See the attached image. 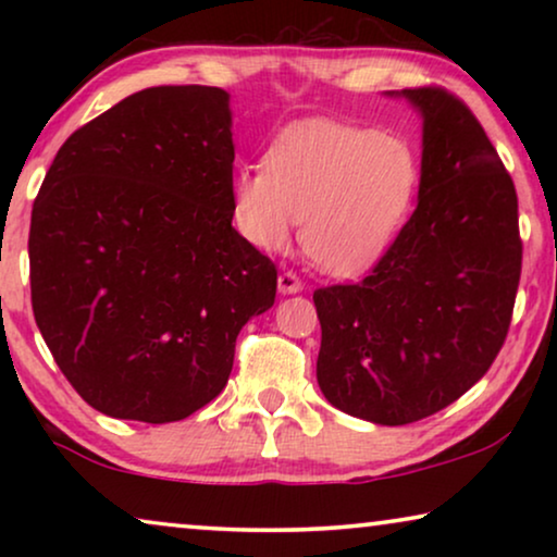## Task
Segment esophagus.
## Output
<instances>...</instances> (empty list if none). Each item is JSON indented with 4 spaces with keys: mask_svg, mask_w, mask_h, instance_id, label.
Here are the masks:
<instances>
[{
    "mask_svg": "<svg viewBox=\"0 0 557 557\" xmlns=\"http://www.w3.org/2000/svg\"><path fill=\"white\" fill-rule=\"evenodd\" d=\"M304 288V284H301V278L296 276L294 271H284L278 276V292L281 294H299Z\"/></svg>",
    "mask_w": 557,
    "mask_h": 557,
    "instance_id": "1",
    "label": "esophagus"
}]
</instances>
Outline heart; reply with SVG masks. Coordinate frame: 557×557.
Returning a JSON list of instances; mask_svg holds the SVG:
<instances>
[{
    "instance_id": "1",
    "label": "heart",
    "mask_w": 557,
    "mask_h": 557,
    "mask_svg": "<svg viewBox=\"0 0 557 557\" xmlns=\"http://www.w3.org/2000/svg\"><path fill=\"white\" fill-rule=\"evenodd\" d=\"M421 157L398 134L307 121L276 136L265 166H246L233 180L238 231L261 250L292 243L319 269L357 273L393 246L413 212Z\"/></svg>"
}]
</instances>
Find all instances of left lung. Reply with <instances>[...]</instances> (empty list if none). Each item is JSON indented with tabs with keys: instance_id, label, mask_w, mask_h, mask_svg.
<instances>
[{
	"instance_id": "1",
	"label": "left lung",
	"mask_w": 557,
	"mask_h": 557,
	"mask_svg": "<svg viewBox=\"0 0 557 557\" xmlns=\"http://www.w3.org/2000/svg\"><path fill=\"white\" fill-rule=\"evenodd\" d=\"M400 96L423 116L418 208L360 284L314 292L319 387L380 425L438 413L484 377L522 271L515 182L482 124L446 88Z\"/></svg>"
}]
</instances>
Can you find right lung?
<instances>
[{"instance_id": "right-lung-1", "label": "right lung", "mask_w": 557, "mask_h": 557, "mask_svg": "<svg viewBox=\"0 0 557 557\" xmlns=\"http://www.w3.org/2000/svg\"><path fill=\"white\" fill-rule=\"evenodd\" d=\"M231 96L157 86L67 136L29 223L35 322L90 408L172 423L223 391L276 265L233 223Z\"/></svg>"}]
</instances>
